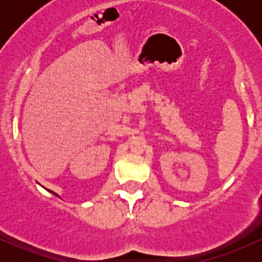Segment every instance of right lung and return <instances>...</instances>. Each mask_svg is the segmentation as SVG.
<instances>
[{
	"instance_id": "1",
	"label": "right lung",
	"mask_w": 262,
	"mask_h": 262,
	"mask_svg": "<svg viewBox=\"0 0 262 262\" xmlns=\"http://www.w3.org/2000/svg\"><path fill=\"white\" fill-rule=\"evenodd\" d=\"M52 192H53V191H52ZM53 193H54V192H53ZM54 194H55V193H54Z\"/></svg>"
}]
</instances>
